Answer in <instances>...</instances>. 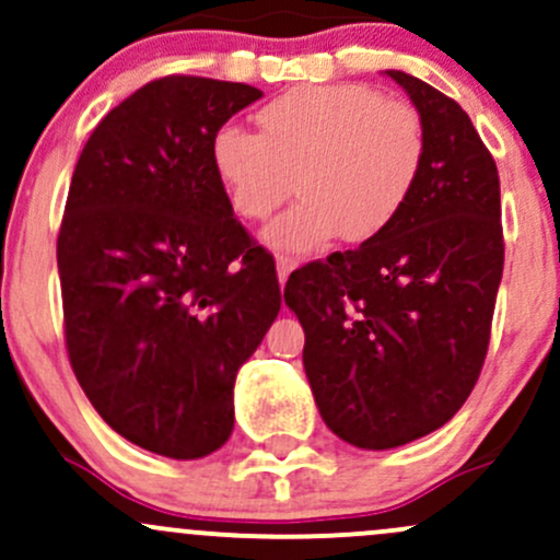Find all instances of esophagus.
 <instances>
[{
    "label": "esophagus",
    "mask_w": 560,
    "mask_h": 560,
    "mask_svg": "<svg viewBox=\"0 0 560 560\" xmlns=\"http://www.w3.org/2000/svg\"><path fill=\"white\" fill-rule=\"evenodd\" d=\"M294 266H298V260L289 258V255H279V258H276V273H279L281 284H284V281L289 279V273L294 271Z\"/></svg>",
    "instance_id": "obj_1"
}]
</instances>
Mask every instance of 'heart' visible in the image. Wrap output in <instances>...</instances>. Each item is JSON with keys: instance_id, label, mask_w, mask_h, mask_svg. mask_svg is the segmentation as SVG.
I'll list each match as a JSON object with an SVG mask.
<instances>
[{"instance_id": "heart-1", "label": "heart", "mask_w": 560, "mask_h": 560, "mask_svg": "<svg viewBox=\"0 0 560 560\" xmlns=\"http://www.w3.org/2000/svg\"><path fill=\"white\" fill-rule=\"evenodd\" d=\"M258 126L260 133L223 126L213 168L234 213L247 221L271 215L294 178L302 199L262 231V242L284 253L384 234L427 165L421 113L365 83L292 89L262 107Z\"/></svg>"}]
</instances>
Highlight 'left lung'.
<instances>
[{
    "instance_id": "obj_1",
    "label": "left lung",
    "mask_w": 560,
    "mask_h": 560,
    "mask_svg": "<svg viewBox=\"0 0 560 560\" xmlns=\"http://www.w3.org/2000/svg\"><path fill=\"white\" fill-rule=\"evenodd\" d=\"M427 124V165L408 208L358 249L289 276L320 419L363 450L445 427L471 395L503 279L498 165L455 100L384 70Z\"/></svg>"
}]
</instances>
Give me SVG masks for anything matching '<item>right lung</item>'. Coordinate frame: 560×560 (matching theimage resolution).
<instances>
[{
    "instance_id": "1",
    "label": "right lung",
    "mask_w": 560,
    "mask_h": 560,
    "mask_svg": "<svg viewBox=\"0 0 560 560\" xmlns=\"http://www.w3.org/2000/svg\"><path fill=\"white\" fill-rule=\"evenodd\" d=\"M260 96L199 75L147 83L100 120L70 182L57 236L70 365L107 427L165 458L226 445L236 371L279 316L273 258L213 168L215 133Z\"/></svg>"
}]
</instances>
